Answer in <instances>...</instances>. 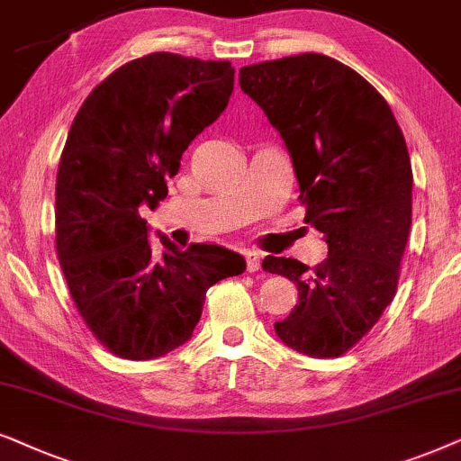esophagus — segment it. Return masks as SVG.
I'll return each mask as SVG.
<instances>
[{"label":"esophagus","mask_w":461,"mask_h":461,"mask_svg":"<svg viewBox=\"0 0 461 461\" xmlns=\"http://www.w3.org/2000/svg\"><path fill=\"white\" fill-rule=\"evenodd\" d=\"M244 259H247V269L250 274L253 272H259L261 269V259H263V253H259V250H247L244 253Z\"/></svg>","instance_id":"obj_1"}]
</instances>
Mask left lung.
Listing matches in <instances>:
<instances>
[{
  "mask_svg": "<svg viewBox=\"0 0 461 461\" xmlns=\"http://www.w3.org/2000/svg\"><path fill=\"white\" fill-rule=\"evenodd\" d=\"M238 79L285 140L305 223L329 247L314 269L291 257L263 259L266 272L286 276L299 291L276 335L305 356L335 358L394 299L411 227L407 143L385 98L324 54L242 67Z\"/></svg>",
  "mask_w": 461,
  "mask_h": 461,
  "instance_id": "1",
  "label": "left lung"
}]
</instances>
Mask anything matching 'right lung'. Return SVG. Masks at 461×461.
<instances>
[{"instance_id": "1", "label": "right lung", "mask_w": 461, "mask_h": 461, "mask_svg": "<svg viewBox=\"0 0 461 461\" xmlns=\"http://www.w3.org/2000/svg\"><path fill=\"white\" fill-rule=\"evenodd\" d=\"M234 92L230 60L153 52L90 92L73 120L57 175V253L92 335L126 360H151L189 341L206 291L247 269L217 244L162 255L139 214L168 195L189 143Z\"/></svg>"}]
</instances>
